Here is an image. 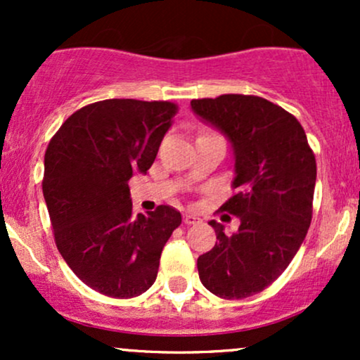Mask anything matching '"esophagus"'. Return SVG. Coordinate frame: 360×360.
Segmentation results:
<instances>
[{
  "instance_id": "esophagus-1",
  "label": "esophagus",
  "mask_w": 360,
  "mask_h": 360,
  "mask_svg": "<svg viewBox=\"0 0 360 360\" xmlns=\"http://www.w3.org/2000/svg\"><path fill=\"white\" fill-rule=\"evenodd\" d=\"M183 221L186 225H196V223H200V218L196 217V214H191V213H186Z\"/></svg>"
}]
</instances>
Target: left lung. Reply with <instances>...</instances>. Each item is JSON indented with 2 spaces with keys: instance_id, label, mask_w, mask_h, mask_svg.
<instances>
[{
  "instance_id": "obj_1",
  "label": "left lung",
  "mask_w": 360,
  "mask_h": 360,
  "mask_svg": "<svg viewBox=\"0 0 360 360\" xmlns=\"http://www.w3.org/2000/svg\"><path fill=\"white\" fill-rule=\"evenodd\" d=\"M191 108L232 143L235 194L220 210L240 220L232 235L210 221L218 243L198 257L200 279L218 298H249L283 274L307 237L315 154L298 120L264 98L221 94Z\"/></svg>"
}]
</instances>
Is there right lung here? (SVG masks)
Here are the masks:
<instances>
[{
    "label": "right lung",
    "mask_w": 360,
    "mask_h": 360,
    "mask_svg": "<svg viewBox=\"0 0 360 360\" xmlns=\"http://www.w3.org/2000/svg\"><path fill=\"white\" fill-rule=\"evenodd\" d=\"M176 113L171 101L91 103L49 142L42 189L56 245L82 283L110 298H135L154 284L181 225L167 205L134 214L128 188L154 164Z\"/></svg>",
    "instance_id": "1"
}]
</instances>
